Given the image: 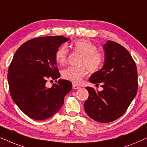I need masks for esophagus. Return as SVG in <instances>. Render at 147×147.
<instances>
[{
  "label": "esophagus",
  "instance_id": "obj_1",
  "mask_svg": "<svg viewBox=\"0 0 147 147\" xmlns=\"http://www.w3.org/2000/svg\"><path fill=\"white\" fill-rule=\"evenodd\" d=\"M72 88H73L74 89H80V87L77 85H75V84H73V85H72Z\"/></svg>",
  "mask_w": 147,
  "mask_h": 147
}]
</instances>
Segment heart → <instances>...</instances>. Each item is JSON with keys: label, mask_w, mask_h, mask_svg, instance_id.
<instances>
[{"label": "heart", "mask_w": 147, "mask_h": 147, "mask_svg": "<svg viewBox=\"0 0 147 147\" xmlns=\"http://www.w3.org/2000/svg\"><path fill=\"white\" fill-rule=\"evenodd\" d=\"M75 52L82 54L79 62V66H69L62 72V77L72 83L79 84L86 75V68L91 72H95L100 69L103 62V56L97 51L95 44L87 40H79L72 44ZM68 56V49L62 45L56 50L55 59L60 65L66 63Z\"/></svg>", "instance_id": "obj_1"}]
</instances>
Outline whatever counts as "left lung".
Listing matches in <instances>:
<instances>
[{
    "instance_id": "obj_1",
    "label": "left lung",
    "mask_w": 147,
    "mask_h": 147,
    "mask_svg": "<svg viewBox=\"0 0 147 147\" xmlns=\"http://www.w3.org/2000/svg\"><path fill=\"white\" fill-rule=\"evenodd\" d=\"M105 62L89 81L101 84L103 90L87 87L89 97L84 108L90 118L101 123L117 120L126 112L138 90L136 65L128 51L118 43L107 41L103 45Z\"/></svg>"
}]
</instances>
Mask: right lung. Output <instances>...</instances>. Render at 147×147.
<instances>
[{
    "instance_id": "add662e5",
    "label": "right lung",
    "mask_w": 147,
    "mask_h": 147,
    "mask_svg": "<svg viewBox=\"0 0 147 147\" xmlns=\"http://www.w3.org/2000/svg\"><path fill=\"white\" fill-rule=\"evenodd\" d=\"M69 38L59 36L36 38L19 47L8 72L10 94L19 108L36 120L48 119L60 110L64 97L72 89L69 81L59 79L56 50ZM48 78L56 80L51 88Z\"/></svg>"
}]
</instances>
